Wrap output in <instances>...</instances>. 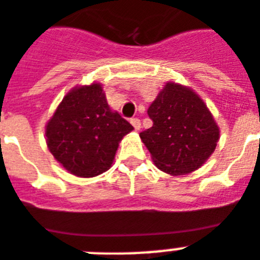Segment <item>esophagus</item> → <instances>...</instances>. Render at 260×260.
<instances>
[{"instance_id":"esophagus-1","label":"esophagus","mask_w":260,"mask_h":260,"mask_svg":"<svg viewBox=\"0 0 260 260\" xmlns=\"http://www.w3.org/2000/svg\"><path fill=\"white\" fill-rule=\"evenodd\" d=\"M130 122H132V125L134 126L135 130H139V128H141V121H139V118H132Z\"/></svg>"}]
</instances>
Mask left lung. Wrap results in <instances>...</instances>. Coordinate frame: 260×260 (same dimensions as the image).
Wrapping results in <instances>:
<instances>
[{
  "label": "left lung",
  "mask_w": 260,
  "mask_h": 260,
  "mask_svg": "<svg viewBox=\"0 0 260 260\" xmlns=\"http://www.w3.org/2000/svg\"><path fill=\"white\" fill-rule=\"evenodd\" d=\"M152 126L139 134L155 166L179 176L213 154L219 130L204 101L185 86L167 83L147 110Z\"/></svg>",
  "instance_id": "obj_1"
}]
</instances>
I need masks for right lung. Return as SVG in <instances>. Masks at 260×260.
Segmentation results:
<instances>
[{
    "instance_id": "right-lung-1",
    "label": "right lung",
    "mask_w": 260,
    "mask_h": 260,
    "mask_svg": "<svg viewBox=\"0 0 260 260\" xmlns=\"http://www.w3.org/2000/svg\"><path fill=\"white\" fill-rule=\"evenodd\" d=\"M133 126L112 112L100 84L72 89L46 127L51 154L68 172L93 177L112 166L118 143Z\"/></svg>"
}]
</instances>
